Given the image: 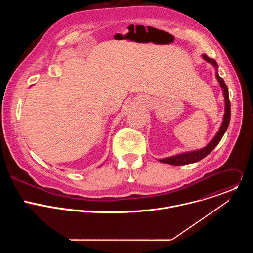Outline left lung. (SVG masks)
Instances as JSON below:
<instances>
[{
	"mask_svg": "<svg viewBox=\"0 0 253 253\" xmlns=\"http://www.w3.org/2000/svg\"><path fill=\"white\" fill-rule=\"evenodd\" d=\"M203 58L205 61H207L208 63L212 64L215 68H217V63L214 59L209 58L207 55H203ZM216 78H217L218 82L220 83L221 88L223 89V94H224V99H225V113H224V117H223V121L221 124V127L219 129V131L217 132V134L215 135V137L210 141V143L206 147H204L203 149L200 150H196V151H191V152H187V153H182V154H178L172 157H168V158H164V159H160V162L163 163H167V164H171V165H185V164H190V163H195L201 159H203L204 157H206L216 146L218 145V143L220 142V140L222 139L225 131L228 128L229 122H230V114H231V109H230V101H229V95H228V89L227 86L224 82V80L218 75L217 72H216Z\"/></svg>",
	"mask_w": 253,
	"mask_h": 253,
	"instance_id": "left-lung-1",
	"label": "left lung"
}]
</instances>
